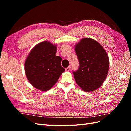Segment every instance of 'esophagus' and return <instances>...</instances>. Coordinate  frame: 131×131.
<instances>
[{
  "label": "esophagus",
  "mask_w": 131,
  "mask_h": 131,
  "mask_svg": "<svg viewBox=\"0 0 131 131\" xmlns=\"http://www.w3.org/2000/svg\"><path fill=\"white\" fill-rule=\"evenodd\" d=\"M70 68H71V66H69L68 67H67V68H66V72H69V71L70 69Z\"/></svg>",
  "instance_id": "1"
}]
</instances>
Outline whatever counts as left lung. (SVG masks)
<instances>
[{"label": "left lung", "instance_id": "obj_1", "mask_svg": "<svg viewBox=\"0 0 131 131\" xmlns=\"http://www.w3.org/2000/svg\"><path fill=\"white\" fill-rule=\"evenodd\" d=\"M79 62L78 70L73 72L77 84L85 92L98 89L106 78L109 60L100 43L91 38H83L75 45Z\"/></svg>", "mask_w": 131, "mask_h": 131}]
</instances>
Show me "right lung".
<instances>
[{
  "mask_svg": "<svg viewBox=\"0 0 131 131\" xmlns=\"http://www.w3.org/2000/svg\"><path fill=\"white\" fill-rule=\"evenodd\" d=\"M56 45L42 41L31 50L26 59L25 69L27 79L39 90H50L65 71L61 66L62 58L56 56Z\"/></svg>",
  "mask_w": 131,
  "mask_h": 131,
  "instance_id": "right-lung-1",
  "label": "right lung"
}]
</instances>
